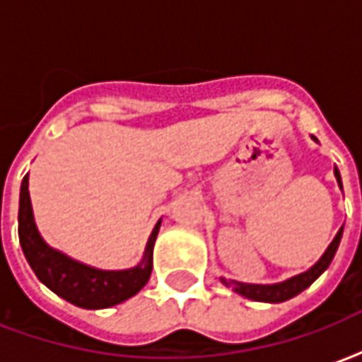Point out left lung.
<instances>
[{"label":"left lung","instance_id":"left-lung-1","mask_svg":"<svg viewBox=\"0 0 362 362\" xmlns=\"http://www.w3.org/2000/svg\"><path fill=\"white\" fill-rule=\"evenodd\" d=\"M312 139H316V137H312ZM335 178L339 182V188H343L341 176H339V170H337V168H335ZM341 235L343 227L339 228V233L335 235L332 244L327 246L326 254L318 259L316 266H312L308 272L300 273V275H295V277L283 281V283H275V285H250V283H238V281L225 279V277H221V281H223V285L235 288L238 295L246 296V298H252V300H258V303H283V300H288V298H293V296H296L298 293H303L306 287H310L312 283L318 279L322 273L326 272L327 266H329L332 259H334L335 252H337V246L341 243Z\"/></svg>","mask_w":362,"mask_h":362}]
</instances>
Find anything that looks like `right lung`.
Listing matches in <instances>:
<instances>
[{
    "label": "right lung",
    "instance_id": "right-lung-1",
    "mask_svg": "<svg viewBox=\"0 0 362 362\" xmlns=\"http://www.w3.org/2000/svg\"><path fill=\"white\" fill-rule=\"evenodd\" d=\"M158 227L160 221L151 233L141 264L134 269L103 272V269L83 266L44 243L42 236L36 230L35 217H33V205L28 196V174L21 184L19 240L28 266L33 267L36 277L50 291L66 298L67 303L81 308H90V310L108 308L114 304L124 303L145 287L153 269V244L158 235Z\"/></svg>",
    "mask_w": 362,
    "mask_h": 362
}]
</instances>
